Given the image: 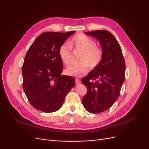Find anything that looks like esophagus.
I'll list each match as a JSON object with an SVG mask.
<instances>
[{"label": "esophagus", "instance_id": "34e87169", "mask_svg": "<svg viewBox=\"0 0 149 149\" xmlns=\"http://www.w3.org/2000/svg\"><path fill=\"white\" fill-rule=\"evenodd\" d=\"M75 81H76V84H79L81 83V81L79 79H78V78L75 79Z\"/></svg>", "mask_w": 149, "mask_h": 149}]
</instances>
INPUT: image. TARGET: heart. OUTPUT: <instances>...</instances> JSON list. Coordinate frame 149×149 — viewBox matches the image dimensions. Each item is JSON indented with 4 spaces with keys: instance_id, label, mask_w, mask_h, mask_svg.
<instances>
[{
    "instance_id": "1",
    "label": "heart",
    "mask_w": 149,
    "mask_h": 149,
    "mask_svg": "<svg viewBox=\"0 0 149 149\" xmlns=\"http://www.w3.org/2000/svg\"><path fill=\"white\" fill-rule=\"evenodd\" d=\"M71 47L81 52L78 65H71L65 70L67 75L75 77H81L89 71V66L91 68L97 67L102 60V49L96 47V42L88 36L79 33L73 37L70 42L62 44L59 48V56L63 63L68 66L71 61Z\"/></svg>"
}]
</instances>
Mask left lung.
<instances>
[{
	"instance_id": "left-lung-1",
	"label": "left lung",
	"mask_w": 149,
	"mask_h": 149,
	"mask_svg": "<svg viewBox=\"0 0 149 149\" xmlns=\"http://www.w3.org/2000/svg\"><path fill=\"white\" fill-rule=\"evenodd\" d=\"M85 34L100 42L103 55L100 64L81 79L88 89L82 102L88 112L100 113L109 109L119 96L125 79V61L118 42L109 31L95 30Z\"/></svg>"
}]
</instances>
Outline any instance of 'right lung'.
Returning <instances> with one entry per match:
<instances>
[{
	"label": "right lung",
	"instance_id": "obj_1",
	"mask_svg": "<svg viewBox=\"0 0 149 149\" xmlns=\"http://www.w3.org/2000/svg\"><path fill=\"white\" fill-rule=\"evenodd\" d=\"M75 31H46L35 39L26 53L22 66L23 89L35 109L44 112L59 110L75 85V79L62 75L63 65L59 48Z\"/></svg>",
	"mask_w": 149,
	"mask_h": 149
}]
</instances>
